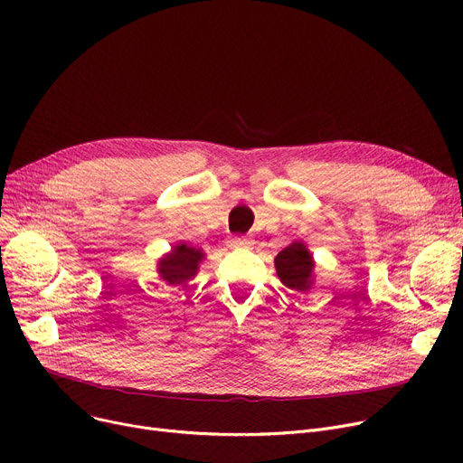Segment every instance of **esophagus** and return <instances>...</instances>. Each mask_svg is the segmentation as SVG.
I'll return each mask as SVG.
<instances>
[{
  "mask_svg": "<svg viewBox=\"0 0 463 463\" xmlns=\"http://www.w3.org/2000/svg\"><path fill=\"white\" fill-rule=\"evenodd\" d=\"M253 240L248 238V236H236L231 240V246L232 248H246V246H251Z\"/></svg>",
  "mask_w": 463,
  "mask_h": 463,
  "instance_id": "1",
  "label": "esophagus"
}]
</instances>
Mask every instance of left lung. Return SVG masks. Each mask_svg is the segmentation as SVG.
<instances>
[{"mask_svg": "<svg viewBox=\"0 0 463 463\" xmlns=\"http://www.w3.org/2000/svg\"><path fill=\"white\" fill-rule=\"evenodd\" d=\"M276 272L281 283L295 290H307L313 285L315 262L302 241H293L276 255Z\"/></svg>", "mask_w": 463, "mask_h": 463, "instance_id": "obj_1", "label": "left lung"}]
</instances>
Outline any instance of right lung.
<instances>
[{"instance_id": "1", "label": "right lung", "mask_w": 463, "mask_h": 463, "mask_svg": "<svg viewBox=\"0 0 463 463\" xmlns=\"http://www.w3.org/2000/svg\"><path fill=\"white\" fill-rule=\"evenodd\" d=\"M203 259V250L191 248L187 244H178L173 248V251L159 259L157 272L161 279L168 285H182L197 276Z\"/></svg>"}]
</instances>
